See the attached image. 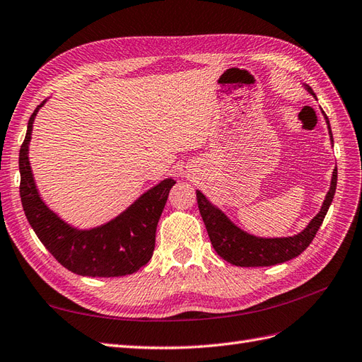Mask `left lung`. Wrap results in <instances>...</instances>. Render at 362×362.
<instances>
[{"label":"left lung","instance_id":"left-lung-1","mask_svg":"<svg viewBox=\"0 0 362 362\" xmlns=\"http://www.w3.org/2000/svg\"><path fill=\"white\" fill-rule=\"evenodd\" d=\"M306 89L309 94L314 95V90L311 88L306 86ZM325 118L329 127L330 141L334 142L329 119L326 115ZM335 189L337 167L334 170L332 182H330V188L326 194L322 209H320V212L314 216L313 221L308 224L303 232L296 236H290V238H256V236L243 232L235 224H232L220 209H216L215 206L206 200L200 191H197V203L214 249L224 261L238 267H270L290 261L306 250V247L313 243L315 233L325 220L329 206L335 195Z\"/></svg>","mask_w":362,"mask_h":362}]
</instances>
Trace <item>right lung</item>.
Wrapping results in <instances>:
<instances>
[{
	"label": "right lung",
	"mask_w": 362,
	"mask_h": 362,
	"mask_svg": "<svg viewBox=\"0 0 362 362\" xmlns=\"http://www.w3.org/2000/svg\"><path fill=\"white\" fill-rule=\"evenodd\" d=\"M40 106L28 119L27 135L19 150V194L30 226L56 261L72 273L118 277L138 272L151 259L156 227L175 180L160 182L105 226L92 230L72 229L40 200L30 170L28 142Z\"/></svg>",
	"instance_id": "right-lung-1"
}]
</instances>
